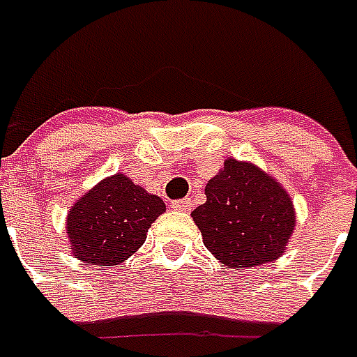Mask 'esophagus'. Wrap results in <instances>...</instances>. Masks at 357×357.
<instances>
[{"mask_svg": "<svg viewBox=\"0 0 357 357\" xmlns=\"http://www.w3.org/2000/svg\"><path fill=\"white\" fill-rule=\"evenodd\" d=\"M172 208H174V211L187 213V211L191 208V199H179V201H174V203H172Z\"/></svg>", "mask_w": 357, "mask_h": 357, "instance_id": "esophagus-1", "label": "esophagus"}]
</instances>
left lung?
<instances>
[{
  "label": "left lung",
  "instance_id": "obj_1",
  "mask_svg": "<svg viewBox=\"0 0 357 357\" xmlns=\"http://www.w3.org/2000/svg\"><path fill=\"white\" fill-rule=\"evenodd\" d=\"M206 203L191 213L204 248L228 268L276 261L296 226L290 195L249 162L228 158L204 187Z\"/></svg>",
  "mask_w": 357,
  "mask_h": 357
}]
</instances>
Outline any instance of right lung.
I'll list each match as a JSON object with an SVG mask.
<instances>
[{
    "instance_id": "add662e5",
    "label": "right lung",
    "mask_w": 357,
    "mask_h": 357,
    "mask_svg": "<svg viewBox=\"0 0 357 357\" xmlns=\"http://www.w3.org/2000/svg\"><path fill=\"white\" fill-rule=\"evenodd\" d=\"M166 204L123 174L102 179L67 214V238L73 255L100 266L127 261L146 239V231Z\"/></svg>"
}]
</instances>
